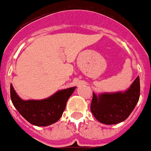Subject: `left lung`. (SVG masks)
<instances>
[{"label": "left lung", "mask_w": 151, "mask_h": 151, "mask_svg": "<svg viewBox=\"0 0 151 151\" xmlns=\"http://www.w3.org/2000/svg\"><path fill=\"white\" fill-rule=\"evenodd\" d=\"M140 97V78H135L125 91L101 93L93 92L91 111L100 122L106 125L119 123L129 116L138 102Z\"/></svg>", "instance_id": "left-lung-1"}]
</instances>
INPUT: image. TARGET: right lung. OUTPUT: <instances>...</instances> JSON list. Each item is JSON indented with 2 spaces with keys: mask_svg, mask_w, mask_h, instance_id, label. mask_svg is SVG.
Masks as SVG:
<instances>
[{
  "mask_svg": "<svg viewBox=\"0 0 151 151\" xmlns=\"http://www.w3.org/2000/svg\"><path fill=\"white\" fill-rule=\"evenodd\" d=\"M76 87L60 90L45 99L24 101L19 97L11 84L10 97L13 106L28 122L37 126H47L60 119Z\"/></svg>",
  "mask_w": 151,
  "mask_h": 151,
  "instance_id": "add662e5",
  "label": "right lung"
}]
</instances>
